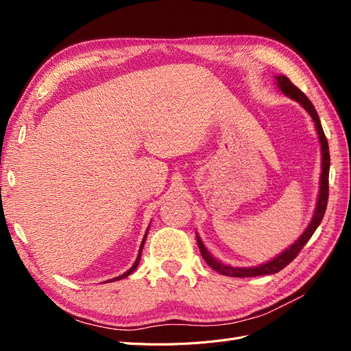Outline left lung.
I'll list each match as a JSON object with an SVG mask.
<instances>
[{
	"label": "left lung",
	"instance_id": "obj_1",
	"mask_svg": "<svg viewBox=\"0 0 351 351\" xmlns=\"http://www.w3.org/2000/svg\"><path fill=\"white\" fill-rule=\"evenodd\" d=\"M278 82V86L280 89L285 93L289 95L290 98L295 99L297 102H300L303 105V108L311 114V117L315 121L316 125V130L317 134H319V141H321V146H322V174H321V192H319V197H317V205H316V210H315V215L311 221L309 227L306 228V231L300 236V239L297 240L293 246H290L285 252H282L280 256H277L275 259H272L268 263H263L261 267L256 268H232V267H227V265L218 262L217 259H214L208 253V250L205 249L204 243L200 241V239L197 237V246L199 250L202 253V258L206 261V263L212 269H215L217 272H221L222 275H227V277H236V278H246V277H259V275H269V274H275V272H280L281 269H284L287 265H289L291 261L295 259L297 254L300 253V250L304 247V244L311 240V237L313 236V232L316 231V228L319 227L321 221L325 215V210H326V204H328V192H329V186H328V177H329V147H328V141H326V136L322 130V125H321V120L319 117H317V112L313 107V104L309 101V98L306 97V95L299 89L295 88L294 84L290 82L289 77L285 76H278L277 77Z\"/></svg>",
	"mask_w": 351,
	"mask_h": 351
}]
</instances>
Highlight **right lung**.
<instances>
[{
	"label": "right lung",
	"instance_id": "right-lung-1",
	"mask_svg": "<svg viewBox=\"0 0 351 351\" xmlns=\"http://www.w3.org/2000/svg\"><path fill=\"white\" fill-rule=\"evenodd\" d=\"M145 240H146V234H145V237H143V241H142V244H141V250H139V256H137V259H136V262H134V265H133V267L129 269V271H127V272H124L123 275H120V277H117V278H114L115 281L117 280H123V278H125V277H129V275L137 268V265H139V261H141V254H142V249H143V244H145Z\"/></svg>",
	"mask_w": 351,
	"mask_h": 351
}]
</instances>
